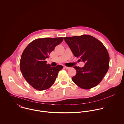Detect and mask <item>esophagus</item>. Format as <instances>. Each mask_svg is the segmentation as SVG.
Instances as JSON below:
<instances>
[{
	"instance_id": "esophagus-1",
	"label": "esophagus",
	"mask_w": 124,
	"mask_h": 124,
	"mask_svg": "<svg viewBox=\"0 0 124 124\" xmlns=\"http://www.w3.org/2000/svg\"><path fill=\"white\" fill-rule=\"evenodd\" d=\"M64 68H66V69H69L70 68V67H67V66H64Z\"/></svg>"
}]
</instances>
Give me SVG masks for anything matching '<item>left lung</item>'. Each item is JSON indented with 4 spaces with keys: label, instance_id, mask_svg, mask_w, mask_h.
I'll return each instance as SVG.
<instances>
[{
    "label": "left lung",
    "instance_id": "8db88e82",
    "mask_svg": "<svg viewBox=\"0 0 124 124\" xmlns=\"http://www.w3.org/2000/svg\"><path fill=\"white\" fill-rule=\"evenodd\" d=\"M64 40L74 56L85 63L82 68L73 67L76 74L72 81L85 89L97 85L109 69V56L106 48L97 39L88 35L65 37Z\"/></svg>",
    "mask_w": 124,
    "mask_h": 124
}]
</instances>
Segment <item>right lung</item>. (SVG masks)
I'll return each instance as SVG.
<instances>
[{
  "label": "right lung",
  "instance_id": "1",
  "mask_svg": "<svg viewBox=\"0 0 124 124\" xmlns=\"http://www.w3.org/2000/svg\"><path fill=\"white\" fill-rule=\"evenodd\" d=\"M63 39V37L38 39L24 50L20 59V69L25 79L34 88L43 91L51 87L59 71L63 68L60 65L51 67L45 61Z\"/></svg>",
  "mask_w": 124,
  "mask_h": 124
}]
</instances>
